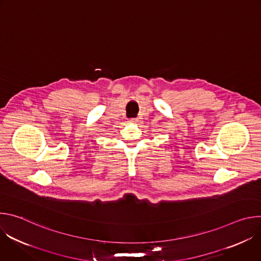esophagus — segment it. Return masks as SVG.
<instances>
[{"instance_id": "esophagus-1", "label": "esophagus", "mask_w": 261, "mask_h": 261, "mask_svg": "<svg viewBox=\"0 0 261 261\" xmlns=\"http://www.w3.org/2000/svg\"><path fill=\"white\" fill-rule=\"evenodd\" d=\"M137 121H138L137 118H130V119H129V122H130V123H137Z\"/></svg>"}]
</instances>
